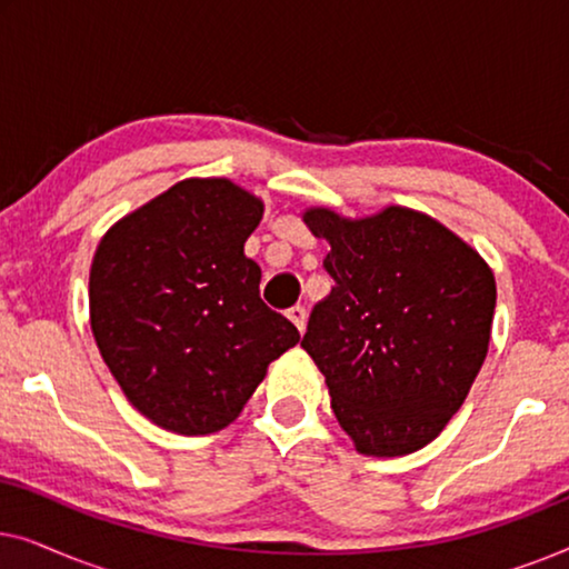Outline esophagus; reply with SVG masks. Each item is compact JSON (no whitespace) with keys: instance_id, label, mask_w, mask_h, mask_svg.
Segmentation results:
<instances>
[{"instance_id":"34e87169","label":"esophagus","mask_w":569,"mask_h":569,"mask_svg":"<svg viewBox=\"0 0 569 569\" xmlns=\"http://www.w3.org/2000/svg\"><path fill=\"white\" fill-rule=\"evenodd\" d=\"M287 318H290V321L298 326V331L302 333L306 331V323H308V310L302 308V306H292L290 310H287Z\"/></svg>"}]
</instances>
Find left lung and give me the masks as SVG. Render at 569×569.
I'll list each match as a JSON object with an SVG mask.
<instances>
[{"label":"left lung","instance_id":"8db88e82","mask_svg":"<svg viewBox=\"0 0 569 569\" xmlns=\"http://www.w3.org/2000/svg\"><path fill=\"white\" fill-rule=\"evenodd\" d=\"M329 240L331 292L302 349L326 376L331 409L365 456H407L438 438L487 357L497 287L477 251L403 207L368 220L310 209Z\"/></svg>","mask_w":569,"mask_h":569}]
</instances>
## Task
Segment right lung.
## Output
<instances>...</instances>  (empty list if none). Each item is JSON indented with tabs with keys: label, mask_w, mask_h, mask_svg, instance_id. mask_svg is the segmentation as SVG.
<instances>
[{
	"label": "right lung",
	"mask_w": 569,
	"mask_h": 569,
	"mask_svg": "<svg viewBox=\"0 0 569 569\" xmlns=\"http://www.w3.org/2000/svg\"><path fill=\"white\" fill-rule=\"evenodd\" d=\"M263 204L224 178L181 181L123 217L90 269V326L127 399L178 435L228 427L300 333L259 295L243 246Z\"/></svg>",
	"instance_id": "obj_1"
}]
</instances>
